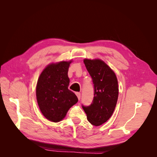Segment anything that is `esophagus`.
I'll return each instance as SVG.
<instances>
[{"instance_id": "obj_1", "label": "esophagus", "mask_w": 157, "mask_h": 157, "mask_svg": "<svg viewBox=\"0 0 157 157\" xmlns=\"http://www.w3.org/2000/svg\"><path fill=\"white\" fill-rule=\"evenodd\" d=\"M76 95H77V98L78 99V100H80V92H77V93H76Z\"/></svg>"}]
</instances>
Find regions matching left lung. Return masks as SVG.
<instances>
[{
  "label": "left lung",
  "instance_id": "obj_1",
  "mask_svg": "<svg viewBox=\"0 0 157 157\" xmlns=\"http://www.w3.org/2000/svg\"><path fill=\"white\" fill-rule=\"evenodd\" d=\"M84 63L92 77L94 98L89 106L82 105L88 121L94 126L101 125L111 117L118 96V81L115 73L100 59H85Z\"/></svg>",
  "mask_w": 157,
  "mask_h": 157
}]
</instances>
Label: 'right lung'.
Returning <instances> with one entry per match:
<instances>
[{
    "label": "right lung",
    "mask_w": 157,
    "mask_h": 157,
    "mask_svg": "<svg viewBox=\"0 0 157 157\" xmlns=\"http://www.w3.org/2000/svg\"><path fill=\"white\" fill-rule=\"evenodd\" d=\"M71 61L52 63L43 70L38 80L36 95L40 111L47 119L58 122L78 101L69 90L68 70Z\"/></svg>",
    "instance_id": "right-lung-1"
}]
</instances>
